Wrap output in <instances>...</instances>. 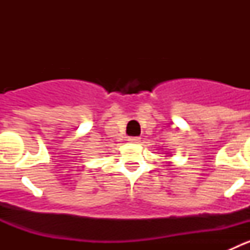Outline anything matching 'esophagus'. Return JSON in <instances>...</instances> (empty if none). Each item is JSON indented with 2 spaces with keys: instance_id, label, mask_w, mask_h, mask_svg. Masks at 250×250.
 <instances>
[{
  "instance_id": "obj_1",
  "label": "esophagus",
  "mask_w": 250,
  "mask_h": 250,
  "mask_svg": "<svg viewBox=\"0 0 250 250\" xmlns=\"http://www.w3.org/2000/svg\"><path fill=\"white\" fill-rule=\"evenodd\" d=\"M127 141H129V143H132V144H139V143H140V138H129Z\"/></svg>"
}]
</instances>
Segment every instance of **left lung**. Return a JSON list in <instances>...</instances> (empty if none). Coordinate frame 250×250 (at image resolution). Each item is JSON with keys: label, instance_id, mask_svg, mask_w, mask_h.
<instances>
[{"label": "left lung", "instance_id": "8db88e82", "mask_svg": "<svg viewBox=\"0 0 250 250\" xmlns=\"http://www.w3.org/2000/svg\"><path fill=\"white\" fill-rule=\"evenodd\" d=\"M170 164H171V163H169V165H170Z\"/></svg>", "mask_w": 250, "mask_h": 250}]
</instances>
